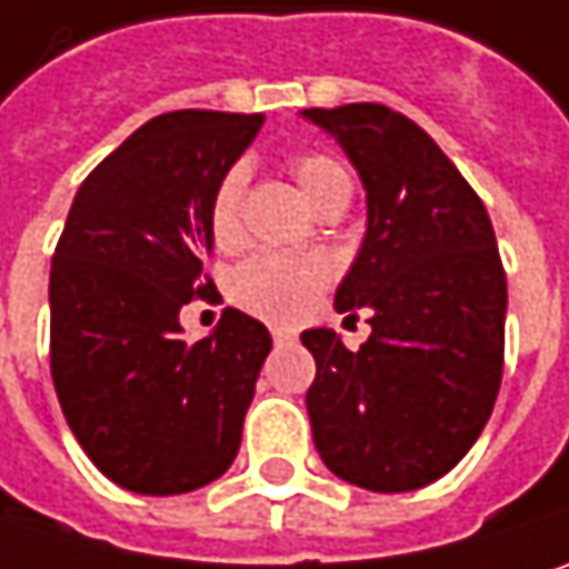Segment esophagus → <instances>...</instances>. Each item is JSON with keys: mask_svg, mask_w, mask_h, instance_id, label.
<instances>
[{"mask_svg": "<svg viewBox=\"0 0 569 569\" xmlns=\"http://www.w3.org/2000/svg\"><path fill=\"white\" fill-rule=\"evenodd\" d=\"M292 332H286V329H273V341H277V345H289V341H292Z\"/></svg>", "mask_w": 569, "mask_h": 569, "instance_id": "34e87169", "label": "esophagus"}]
</instances>
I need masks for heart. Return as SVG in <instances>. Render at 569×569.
I'll list each match as a JSON object with an SVG mask.
<instances>
[{
	"instance_id": "b5f03b06",
	"label": "heart",
	"mask_w": 569,
	"mask_h": 569,
	"mask_svg": "<svg viewBox=\"0 0 569 569\" xmlns=\"http://www.w3.org/2000/svg\"><path fill=\"white\" fill-rule=\"evenodd\" d=\"M289 172L299 181L302 194L309 198L312 208H319L329 194L348 184L345 169L326 152H296L289 159ZM240 198H243V169L231 166L211 191L208 204V224L218 247H233L240 237ZM326 267L316 257L302 253H253L247 257L228 280L233 306L243 312L277 322V326H292L296 319L306 316V309L316 302V296L326 289Z\"/></svg>"
}]
</instances>
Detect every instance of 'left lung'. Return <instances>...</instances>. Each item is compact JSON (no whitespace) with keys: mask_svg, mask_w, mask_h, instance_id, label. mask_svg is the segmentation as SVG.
<instances>
[{"mask_svg":"<svg viewBox=\"0 0 569 569\" xmlns=\"http://www.w3.org/2000/svg\"><path fill=\"white\" fill-rule=\"evenodd\" d=\"M306 117L365 181L368 233L336 309L371 312L358 351L332 329L302 332L316 358L312 439L351 486L423 489L472 449L501 388L508 283L489 211L437 142L385 103Z\"/></svg>","mask_w":569,"mask_h":569,"instance_id":"1","label":"left lung"}]
</instances>
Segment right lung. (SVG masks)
Listing matches in <instances>:
<instances>
[{
    "label": "right lung",
    "mask_w": 569,
    "mask_h": 569,
    "mask_svg": "<svg viewBox=\"0 0 569 569\" xmlns=\"http://www.w3.org/2000/svg\"><path fill=\"white\" fill-rule=\"evenodd\" d=\"M260 127V113L218 110L149 120L83 179L51 257L64 420L90 462L139 495H181L228 472L273 348L240 309L201 341L179 326L181 306L214 299L211 191Z\"/></svg>",
    "instance_id": "add662e5"
}]
</instances>
